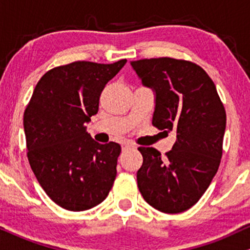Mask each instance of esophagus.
Instances as JSON below:
<instances>
[{
	"instance_id": "obj_1",
	"label": "esophagus",
	"mask_w": 250,
	"mask_h": 250,
	"mask_svg": "<svg viewBox=\"0 0 250 250\" xmlns=\"http://www.w3.org/2000/svg\"><path fill=\"white\" fill-rule=\"evenodd\" d=\"M136 147H135L134 143L131 142H123L122 143V149L123 150H128V149H135Z\"/></svg>"
}]
</instances>
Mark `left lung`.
Returning a JSON list of instances; mask_svg holds the SVG:
<instances>
[{
    "label": "left lung",
    "instance_id": "8db88e82",
    "mask_svg": "<svg viewBox=\"0 0 250 250\" xmlns=\"http://www.w3.org/2000/svg\"><path fill=\"white\" fill-rule=\"evenodd\" d=\"M130 64L143 85L155 91L154 127L176 131L166 157L153 147L139 148L143 163L137 187L157 210L182 213L201 199L219 169L225 107L213 80L193 62L159 57Z\"/></svg>",
    "mask_w": 250,
    "mask_h": 250
}]
</instances>
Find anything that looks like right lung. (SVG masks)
Returning a JSON list of instances; mask_svg holds the SVG:
<instances>
[{
  "label": "right lung",
  "mask_w": 250,
  "mask_h": 250,
  "mask_svg": "<svg viewBox=\"0 0 250 250\" xmlns=\"http://www.w3.org/2000/svg\"><path fill=\"white\" fill-rule=\"evenodd\" d=\"M125 62L76 61L53 68L37 82L24 110L30 167L48 196L67 210L95 207L113 187L121 146L100 145L85 123L97 114L103 88Z\"/></svg>",
  "instance_id": "add662e5"
}]
</instances>
